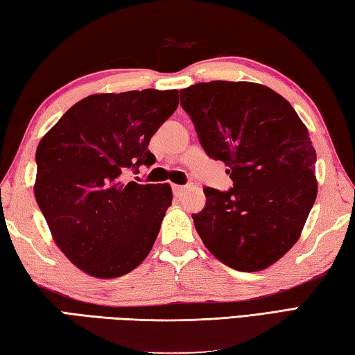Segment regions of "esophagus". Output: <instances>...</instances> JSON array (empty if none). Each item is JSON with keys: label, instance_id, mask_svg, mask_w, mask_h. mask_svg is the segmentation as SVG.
Instances as JSON below:
<instances>
[{"label": "esophagus", "instance_id": "obj_1", "mask_svg": "<svg viewBox=\"0 0 355 355\" xmlns=\"http://www.w3.org/2000/svg\"><path fill=\"white\" fill-rule=\"evenodd\" d=\"M173 194H175L177 197H180V196H182L183 194V192H184V186H180V184H173Z\"/></svg>", "mask_w": 355, "mask_h": 355}]
</instances>
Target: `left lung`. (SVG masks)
I'll return each mask as SVG.
<instances>
[{
    "label": "left lung",
    "mask_w": 355,
    "mask_h": 355,
    "mask_svg": "<svg viewBox=\"0 0 355 355\" xmlns=\"http://www.w3.org/2000/svg\"><path fill=\"white\" fill-rule=\"evenodd\" d=\"M183 110L233 188H205L192 214L205 247L239 272H259L300 239L317 198V153L293 107L253 82L212 80L180 89Z\"/></svg>",
    "instance_id": "1"
}]
</instances>
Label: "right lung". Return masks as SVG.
I'll list each match as a JSON object with an SVG mask.
<instances>
[{"label":"right lung","mask_w":355,"mask_h":355,"mask_svg":"<svg viewBox=\"0 0 355 355\" xmlns=\"http://www.w3.org/2000/svg\"><path fill=\"white\" fill-rule=\"evenodd\" d=\"M177 107V89L92 94L38 143L37 203L57 247L82 272L118 278L150 253L172 189L125 182L124 172L155 163L149 141Z\"/></svg>","instance_id":"obj_1"}]
</instances>
